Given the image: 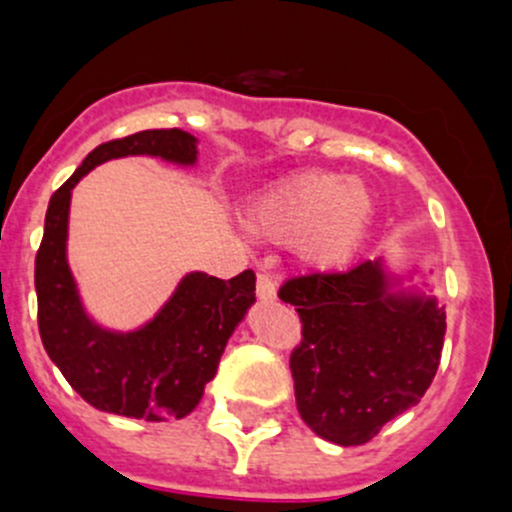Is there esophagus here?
<instances>
[{
	"instance_id": "esophagus-1",
	"label": "esophagus",
	"mask_w": 512,
	"mask_h": 512,
	"mask_svg": "<svg viewBox=\"0 0 512 512\" xmlns=\"http://www.w3.org/2000/svg\"><path fill=\"white\" fill-rule=\"evenodd\" d=\"M257 297L265 299V302L277 297V280L272 275H267V272L257 275Z\"/></svg>"
}]
</instances>
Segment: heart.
<instances>
[{
	"label": "heart",
	"mask_w": 512,
	"mask_h": 512,
	"mask_svg": "<svg viewBox=\"0 0 512 512\" xmlns=\"http://www.w3.org/2000/svg\"><path fill=\"white\" fill-rule=\"evenodd\" d=\"M371 218L374 195L364 180L304 170L257 195L247 227L265 240L294 245L304 265L332 270L352 260Z\"/></svg>",
	"instance_id": "b5f03b06"
}]
</instances>
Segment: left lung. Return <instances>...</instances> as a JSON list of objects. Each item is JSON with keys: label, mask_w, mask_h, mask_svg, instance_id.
I'll list each match as a JSON object with an SVG mask.
<instances>
[{"label": "left lung", "mask_w": 512, "mask_h": 512, "mask_svg": "<svg viewBox=\"0 0 512 512\" xmlns=\"http://www.w3.org/2000/svg\"><path fill=\"white\" fill-rule=\"evenodd\" d=\"M280 299L302 322L289 369L299 416L317 436L361 446L431 386L446 312L428 294L391 292L381 257L292 277Z\"/></svg>", "instance_id": "8db88e82"}]
</instances>
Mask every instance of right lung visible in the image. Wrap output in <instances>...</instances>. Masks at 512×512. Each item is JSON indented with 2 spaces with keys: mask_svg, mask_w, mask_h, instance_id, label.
Segmentation results:
<instances>
[{
  "mask_svg": "<svg viewBox=\"0 0 512 512\" xmlns=\"http://www.w3.org/2000/svg\"><path fill=\"white\" fill-rule=\"evenodd\" d=\"M195 143L180 128L101 143L49 200L34 267L39 334L71 389L98 411L146 421L188 416L218 371L227 339L255 302V272L245 270L232 280L190 272L156 317L136 332L98 327L81 304L66 262L74 185L111 158L158 156L193 165L198 160Z\"/></svg>",
  "mask_w": 512,
  "mask_h": 512,
  "instance_id": "obj_1",
  "label": "right lung"
}]
</instances>
